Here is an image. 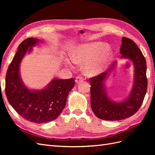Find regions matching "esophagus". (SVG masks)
<instances>
[{"label":"esophagus","instance_id":"obj_1","mask_svg":"<svg viewBox=\"0 0 155 155\" xmlns=\"http://www.w3.org/2000/svg\"><path fill=\"white\" fill-rule=\"evenodd\" d=\"M83 81V79L81 76H78L76 78V79H75V81H76V83H80V82H81Z\"/></svg>","mask_w":155,"mask_h":155}]
</instances>
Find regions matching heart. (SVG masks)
Here are the masks:
<instances>
[{
  "instance_id": "heart-1",
  "label": "heart",
  "mask_w": 155,
  "mask_h": 155,
  "mask_svg": "<svg viewBox=\"0 0 155 155\" xmlns=\"http://www.w3.org/2000/svg\"><path fill=\"white\" fill-rule=\"evenodd\" d=\"M107 44L95 41L78 46L71 55L76 64H84V72L88 76H96L104 71L112 57Z\"/></svg>"
}]
</instances>
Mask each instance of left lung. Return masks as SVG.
<instances>
[{
	"instance_id": "obj_1",
	"label": "left lung",
	"mask_w": 155,
	"mask_h": 155,
	"mask_svg": "<svg viewBox=\"0 0 155 155\" xmlns=\"http://www.w3.org/2000/svg\"><path fill=\"white\" fill-rule=\"evenodd\" d=\"M121 59H129L134 66L133 85L129 96L121 101L110 99L106 92L108 77L115 69L118 61L112 64L109 71L91 79V105L98 118L116 121L129 118L142 105L147 88V65L141 50L131 39L123 37L120 47Z\"/></svg>"
}]
</instances>
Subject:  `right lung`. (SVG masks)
<instances>
[{"instance_id":"1","label":"right lung","mask_w":155,"mask_h":155,"mask_svg":"<svg viewBox=\"0 0 155 155\" xmlns=\"http://www.w3.org/2000/svg\"><path fill=\"white\" fill-rule=\"evenodd\" d=\"M40 41L39 39L30 37L18 46L7 70L5 92L10 104L22 118L31 122L44 124L55 120L61 113L75 81L73 78H54L45 88L39 90L25 85L20 74L21 61Z\"/></svg>"}]
</instances>
